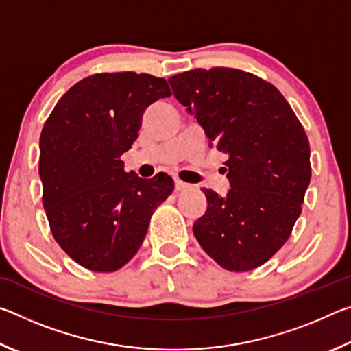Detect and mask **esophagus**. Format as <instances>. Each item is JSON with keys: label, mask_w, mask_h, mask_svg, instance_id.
<instances>
[{"label": "esophagus", "mask_w": 351, "mask_h": 351, "mask_svg": "<svg viewBox=\"0 0 351 351\" xmlns=\"http://www.w3.org/2000/svg\"><path fill=\"white\" fill-rule=\"evenodd\" d=\"M190 189H192V186H190V184L182 182L180 180L175 181V190H176V192H186V190H190Z\"/></svg>", "instance_id": "esophagus-1"}]
</instances>
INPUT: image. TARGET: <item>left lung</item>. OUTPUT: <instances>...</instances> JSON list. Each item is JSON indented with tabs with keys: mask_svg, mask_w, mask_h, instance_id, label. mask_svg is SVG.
<instances>
[{
	"mask_svg": "<svg viewBox=\"0 0 351 351\" xmlns=\"http://www.w3.org/2000/svg\"><path fill=\"white\" fill-rule=\"evenodd\" d=\"M169 83L209 147L228 154V197L203 190L207 209L193 234L224 269L258 268L287 243L302 212L311 180L305 130L282 93L246 71L198 68Z\"/></svg>",
	"mask_w": 351,
	"mask_h": 351,
	"instance_id": "obj_1",
	"label": "left lung"
}]
</instances>
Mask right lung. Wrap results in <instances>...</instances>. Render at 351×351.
Returning a JSON list of instances; mask_svg holds the SVG:
<instances>
[{"label":"right lung","instance_id":"right-lung-1","mask_svg":"<svg viewBox=\"0 0 351 351\" xmlns=\"http://www.w3.org/2000/svg\"><path fill=\"white\" fill-rule=\"evenodd\" d=\"M170 96L162 77L93 74L71 86L46 119L38 161L43 207L58 246L83 268L114 272L127 265L153 212L173 192L169 175L142 180L121 161L138 139L144 111Z\"/></svg>","mask_w":351,"mask_h":351}]
</instances>
